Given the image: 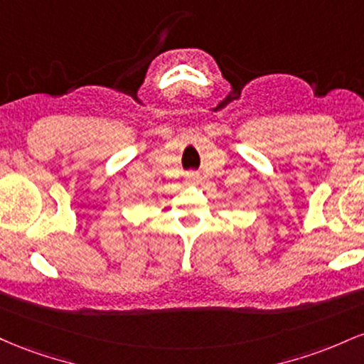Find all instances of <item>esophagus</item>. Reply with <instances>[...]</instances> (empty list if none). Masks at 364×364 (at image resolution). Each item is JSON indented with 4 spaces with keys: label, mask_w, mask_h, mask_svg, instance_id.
Listing matches in <instances>:
<instances>
[{
    "label": "esophagus",
    "mask_w": 364,
    "mask_h": 364,
    "mask_svg": "<svg viewBox=\"0 0 364 364\" xmlns=\"http://www.w3.org/2000/svg\"><path fill=\"white\" fill-rule=\"evenodd\" d=\"M198 178H199V177H198V175H196V173H191V175H189V181H198Z\"/></svg>",
    "instance_id": "obj_1"
}]
</instances>
